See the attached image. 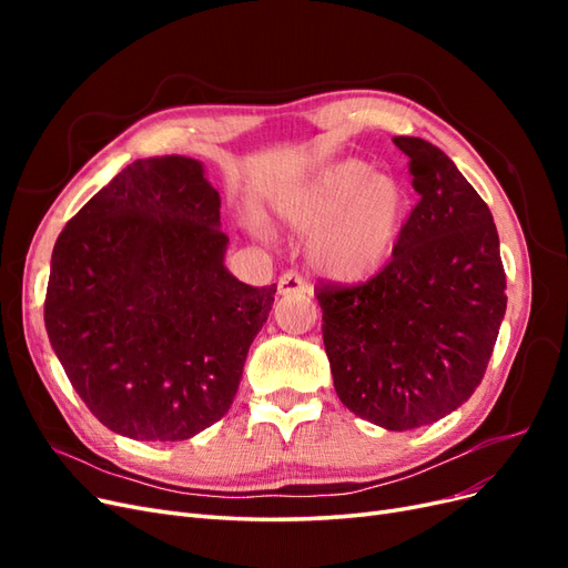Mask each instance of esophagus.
Returning a JSON list of instances; mask_svg holds the SVG:
<instances>
[{"instance_id": "34e87169", "label": "esophagus", "mask_w": 568, "mask_h": 568, "mask_svg": "<svg viewBox=\"0 0 568 568\" xmlns=\"http://www.w3.org/2000/svg\"><path fill=\"white\" fill-rule=\"evenodd\" d=\"M277 288H280L282 296H298V294H307V288H311V286H307L303 274L284 272L280 282H277Z\"/></svg>"}]
</instances>
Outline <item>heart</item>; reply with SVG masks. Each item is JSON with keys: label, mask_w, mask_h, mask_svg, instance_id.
Here are the masks:
<instances>
[{"label": "heart", "mask_w": 568, "mask_h": 568, "mask_svg": "<svg viewBox=\"0 0 568 568\" xmlns=\"http://www.w3.org/2000/svg\"><path fill=\"white\" fill-rule=\"evenodd\" d=\"M277 215L296 232H313L311 257L332 280L357 284L382 272L409 215L407 186L374 173L365 161H336L291 186Z\"/></svg>", "instance_id": "b5f03b06"}]
</instances>
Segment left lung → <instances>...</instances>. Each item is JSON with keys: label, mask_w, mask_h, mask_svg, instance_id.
I'll list each match as a JSON object with an SVG mask.
<instances>
[{"label": "left lung", "mask_w": 568, "mask_h": 568, "mask_svg": "<svg viewBox=\"0 0 568 568\" xmlns=\"http://www.w3.org/2000/svg\"><path fill=\"white\" fill-rule=\"evenodd\" d=\"M412 209L388 265L363 284L320 282L322 338L341 403L388 432H409L471 398L507 307L500 239L486 201L419 136Z\"/></svg>", "instance_id": "left-lung-1"}]
</instances>
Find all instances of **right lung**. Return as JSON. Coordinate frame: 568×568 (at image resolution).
I'll list each match as a JSON object with an SVG mask.
<instances>
[{
  "instance_id": "1",
  "label": "right lung",
  "mask_w": 568,
  "mask_h": 568,
  "mask_svg": "<svg viewBox=\"0 0 568 568\" xmlns=\"http://www.w3.org/2000/svg\"><path fill=\"white\" fill-rule=\"evenodd\" d=\"M220 194L184 156L140 159L68 220L44 326L82 403L132 440H186L227 415L277 284L225 267Z\"/></svg>"
}]
</instances>
